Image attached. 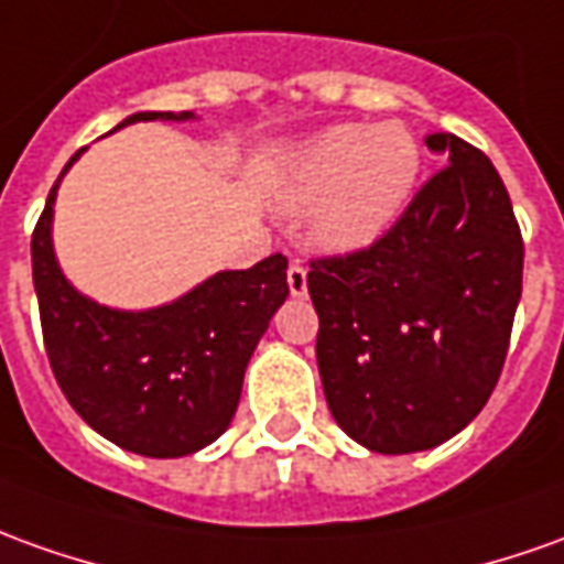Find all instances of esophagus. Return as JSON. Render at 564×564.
Instances as JSON below:
<instances>
[{"mask_svg":"<svg viewBox=\"0 0 564 564\" xmlns=\"http://www.w3.org/2000/svg\"><path fill=\"white\" fill-rule=\"evenodd\" d=\"M289 291L294 294V297H304V294H306V267L301 263V260H291Z\"/></svg>","mask_w":564,"mask_h":564,"instance_id":"34e87169","label":"esophagus"}]
</instances>
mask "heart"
I'll return each mask as SVG.
<instances>
[{
  "label": "heart",
  "mask_w": 564,
  "mask_h": 564,
  "mask_svg": "<svg viewBox=\"0 0 564 564\" xmlns=\"http://www.w3.org/2000/svg\"><path fill=\"white\" fill-rule=\"evenodd\" d=\"M423 153L402 122L337 126L306 143L282 181L289 205H313V242L356 251L393 227L414 196Z\"/></svg>",
  "instance_id": "heart-1"
}]
</instances>
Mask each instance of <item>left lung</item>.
Returning <instances> with one entry per match:
<instances>
[{
	"instance_id": "obj_1",
	"label": "left lung",
	"mask_w": 564,
	"mask_h": 564,
	"mask_svg": "<svg viewBox=\"0 0 564 564\" xmlns=\"http://www.w3.org/2000/svg\"><path fill=\"white\" fill-rule=\"evenodd\" d=\"M448 165L371 245L310 260L316 362L334 421L380 454L436 448L495 393L525 245L479 147L430 134Z\"/></svg>"
}]
</instances>
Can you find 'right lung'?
Returning a JSON list of instances; mask_svg holds the SVG:
<instances>
[{"label": "right lung", "instance_id": "add662e5", "mask_svg": "<svg viewBox=\"0 0 564 564\" xmlns=\"http://www.w3.org/2000/svg\"><path fill=\"white\" fill-rule=\"evenodd\" d=\"M150 119H189V112H134L122 126ZM79 156L82 150L64 171ZM57 184L33 230V285L61 393L82 421L126 452L184 457L212 445L236 414L260 334L289 297V258L270 254L251 270L217 273L159 310H107L82 297L54 260Z\"/></svg>", "mask_w": 564, "mask_h": 564}]
</instances>
